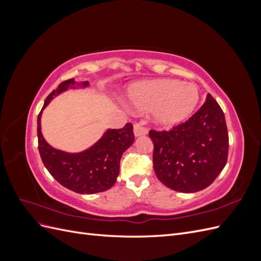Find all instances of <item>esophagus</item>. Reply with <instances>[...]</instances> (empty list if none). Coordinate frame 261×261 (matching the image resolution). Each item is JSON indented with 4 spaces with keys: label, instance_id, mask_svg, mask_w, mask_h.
I'll list each match as a JSON object with an SVG mask.
<instances>
[{
    "label": "esophagus",
    "instance_id": "34e87169",
    "mask_svg": "<svg viewBox=\"0 0 261 261\" xmlns=\"http://www.w3.org/2000/svg\"><path fill=\"white\" fill-rule=\"evenodd\" d=\"M147 133H148V130L146 127H144L143 124H140V123L134 124V134H135L136 137L144 136Z\"/></svg>",
    "mask_w": 261,
    "mask_h": 261
}]
</instances>
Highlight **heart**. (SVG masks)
Segmentation results:
<instances>
[{
	"mask_svg": "<svg viewBox=\"0 0 261 261\" xmlns=\"http://www.w3.org/2000/svg\"><path fill=\"white\" fill-rule=\"evenodd\" d=\"M127 99L135 109L151 111L156 124L171 126L191 116L198 105L199 91L194 84L156 80L134 84Z\"/></svg>",
	"mask_w": 261,
	"mask_h": 261,
	"instance_id": "1",
	"label": "heart"
}]
</instances>
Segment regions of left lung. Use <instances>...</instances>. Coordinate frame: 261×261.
Listing matches in <instances>:
<instances>
[{
  "label": "left lung",
  "instance_id": "left-lung-1",
  "mask_svg": "<svg viewBox=\"0 0 261 261\" xmlns=\"http://www.w3.org/2000/svg\"><path fill=\"white\" fill-rule=\"evenodd\" d=\"M153 169L162 184L180 193L208 187L225 167L228 134L222 109L207 94L206 102L188 121L170 130L150 129Z\"/></svg>",
  "mask_w": 261,
  "mask_h": 261
}]
</instances>
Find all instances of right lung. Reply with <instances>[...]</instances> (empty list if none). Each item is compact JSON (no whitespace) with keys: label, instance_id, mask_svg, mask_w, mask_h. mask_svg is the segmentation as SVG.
I'll list each match as a JSON object with an SVG mask.
<instances>
[{"label":"right lung","instance_id":"add662e5","mask_svg":"<svg viewBox=\"0 0 261 261\" xmlns=\"http://www.w3.org/2000/svg\"><path fill=\"white\" fill-rule=\"evenodd\" d=\"M75 85L87 87L89 83L76 84L72 78L61 83L46 97L37 121L38 149L44 167L62 186L78 194L101 193L115 184L122 154L135 140L133 125L127 123L123 128L108 129L96 144L78 153H68L51 147L41 133L42 111L54 96L68 88H76Z\"/></svg>","mask_w":261,"mask_h":261}]
</instances>
